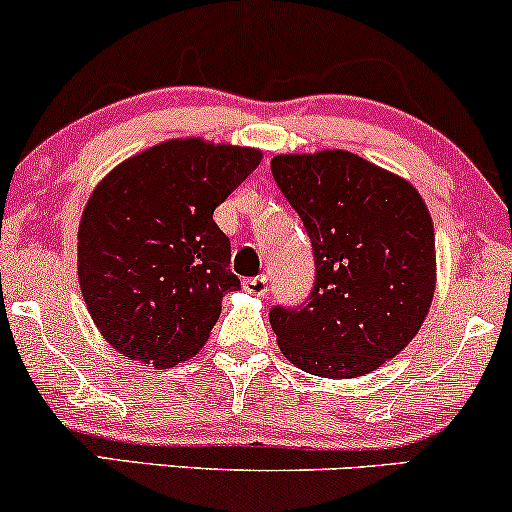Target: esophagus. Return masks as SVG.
Segmentation results:
<instances>
[{"label": "esophagus", "mask_w": 512, "mask_h": 512, "mask_svg": "<svg viewBox=\"0 0 512 512\" xmlns=\"http://www.w3.org/2000/svg\"><path fill=\"white\" fill-rule=\"evenodd\" d=\"M244 289L254 296H266L268 294V280L266 277H246Z\"/></svg>", "instance_id": "1"}]
</instances>
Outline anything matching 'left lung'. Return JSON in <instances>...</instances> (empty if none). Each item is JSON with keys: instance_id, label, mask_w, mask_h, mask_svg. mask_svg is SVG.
Listing matches in <instances>:
<instances>
[{"instance_id": "8db88e82", "label": "left lung", "mask_w": 512, "mask_h": 512, "mask_svg": "<svg viewBox=\"0 0 512 512\" xmlns=\"http://www.w3.org/2000/svg\"><path fill=\"white\" fill-rule=\"evenodd\" d=\"M270 168L315 256L306 304L270 311L277 346L311 375H368L406 349L430 313L437 287L430 208L401 175L344 149L280 154Z\"/></svg>"}]
</instances>
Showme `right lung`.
<instances>
[{
	"mask_svg": "<svg viewBox=\"0 0 512 512\" xmlns=\"http://www.w3.org/2000/svg\"><path fill=\"white\" fill-rule=\"evenodd\" d=\"M254 147L178 137L118 163L78 227V277L94 325L130 361L173 368L208 342L239 289L213 211L254 173Z\"/></svg>",
	"mask_w": 512,
	"mask_h": 512,
	"instance_id": "right-lung-1",
	"label": "right lung"
}]
</instances>
